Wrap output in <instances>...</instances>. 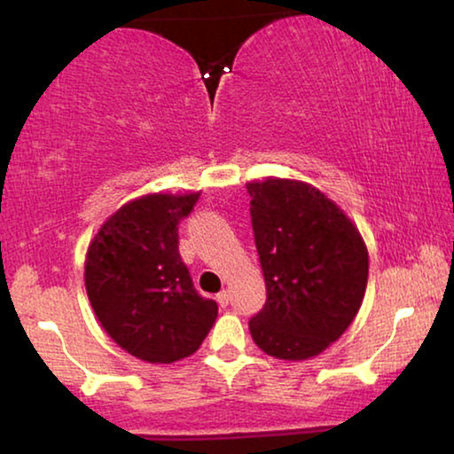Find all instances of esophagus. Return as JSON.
I'll use <instances>...</instances> for the list:
<instances>
[{"label":"esophagus","instance_id":"esophagus-1","mask_svg":"<svg viewBox=\"0 0 454 454\" xmlns=\"http://www.w3.org/2000/svg\"><path fill=\"white\" fill-rule=\"evenodd\" d=\"M229 300H231V295H229L227 289H223L221 294H216V303H219L221 308H227L229 306Z\"/></svg>","mask_w":454,"mask_h":454}]
</instances>
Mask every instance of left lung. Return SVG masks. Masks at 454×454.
<instances>
[{"instance_id":"1","label":"left lung","mask_w":454,"mask_h":454,"mask_svg":"<svg viewBox=\"0 0 454 454\" xmlns=\"http://www.w3.org/2000/svg\"><path fill=\"white\" fill-rule=\"evenodd\" d=\"M266 303L250 320L260 349L300 362L334 343L362 308L368 247L349 216L297 179L247 184Z\"/></svg>"}]
</instances>
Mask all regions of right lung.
Masks as SVG:
<instances>
[{
    "label": "right lung",
    "mask_w": 454,
    "mask_h": 454,
    "mask_svg": "<svg viewBox=\"0 0 454 454\" xmlns=\"http://www.w3.org/2000/svg\"><path fill=\"white\" fill-rule=\"evenodd\" d=\"M200 192L146 194L123 204L92 238L84 285L105 333L148 364L198 351L213 328L216 301L198 295L177 250V225Z\"/></svg>",
    "instance_id": "right-lung-1"
}]
</instances>
